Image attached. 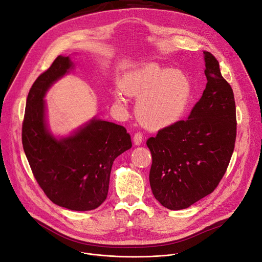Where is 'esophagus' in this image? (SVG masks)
I'll return each instance as SVG.
<instances>
[{
	"instance_id": "obj_1",
	"label": "esophagus",
	"mask_w": 262,
	"mask_h": 262,
	"mask_svg": "<svg viewBox=\"0 0 262 262\" xmlns=\"http://www.w3.org/2000/svg\"><path fill=\"white\" fill-rule=\"evenodd\" d=\"M143 140H144V136H143V133L142 132H136L133 136V141H134V144L135 145H141L143 143Z\"/></svg>"
}]
</instances>
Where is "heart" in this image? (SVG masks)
I'll list each match as a JSON object with an SVG mask.
<instances>
[{
    "mask_svg": "<svg viewBox=\"0 0 262 262\" xmlns=\"http://www.w3.org/2000/svg\"><path fill=\"white\" fill-rule=\"evenodd\" d=\"M122 87L126 93L140 97L136 106L139 119L154 129L179 121L192 100V84L184 72L154 63L128 73ZM116 98L123 101L120 94Z\"/></svg>",
    "mask_w": 262,
    "mask_h": 262,
    "instance_id": "heart-1",
    "label": "heart"
}]
</instances>
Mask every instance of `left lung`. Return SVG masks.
Here are the masks:
<instances>
[{
	"mask_svg": "<svg viewBox=\"0 0 262 262\" xmlns=\"http://www.w3.org/2000/svg\"><path fill=\"white\" fill-rule=\"evenodd\" d=\"M204 54L207 85L190 116L159 130L146 142L152 157V194L170 210L188 208L212 193L234 149L233 92L222 77L217 59L210 52Z\"/></svg>",
	"mask_w": 262,
	"mask_h": 262,
	"instance_id": "left-lung-1",
	"label": "left lung"
}]
</instances>
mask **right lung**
I'll list each match as a JSON object with an SVG mask.
<instances>
[{
	"label": "right lung",
	"instance_id": "add662e5",
	"mask_svg": "<svg viewBox=\"0 0 262 262\" xmlns=\"http://www.w3.org/2000/svg\"><path fill=\"white\" fill-rule=\"evenodd\" d=\"M71 66L68 56L59 55L32 85L22 145L33 175L50 201L69 210L90 211L105 201L113 162L132 142L124 127L98 119L59 141L48 132L45 94Z\"/></svg>",
	"mask_w": 262,
	"mask_h": 262
}]
</instances>
